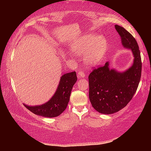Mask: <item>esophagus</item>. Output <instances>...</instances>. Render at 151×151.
Masks as SVG:
<instances>
[{
    "label": "esophagus",
    "mask_w": 151,
    "mask_h": 151,
    "mask_svg": "<svg viewBox=\"0 0 151 151\" xmlns=\"http://www.w3.org/2000/svg\"><path fill=\"white\" fill-rule=\"evenodd\" d=\"M77 75H78L79 77H85V73L83 70L81 69V68H80V69L78 71V72H77Z\"/></svg>",
    "instance_id": "1"
}]
</instances>
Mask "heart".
Masks as SVG:
<instances>
[{"instance_id":"1","label":"heart","mask_w":151,"mask_h":151,"mask_svg":"<svg viewBox=\"0 0 151 151\" xmlns=\"http://www.w3.org/2000/svg\"><path fill=\"white\" fill-rule=\"evenodd\" d=\"M106 50V42L101 36L87 35L76 40L71 45L70 52L77 55L84 53V60L87 65L93 66L98 63Z\"/></svg>"}]
</instances>
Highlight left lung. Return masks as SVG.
<instances>
[{
	"label": "left lung",
	"instance_id": "obj_1",
	"mask_svg": "<svg viewBox=\"0 0 151 151\" xmlns=\"http://www.w3.org/2000/svg\"><path fill=\"white\" fill-rule=\"evenodd\" d=\"M123 46L130 49L134 60L132 66L123 72L109 67V62L94 68L89 74V98L93 107L100 113L112 114L125 107L139 86L142 72L140 52L135 39L123 27L115 25Z\"/></svg>",
	"mask_w": 151,
	"mask_h": 151
}]
</instances>
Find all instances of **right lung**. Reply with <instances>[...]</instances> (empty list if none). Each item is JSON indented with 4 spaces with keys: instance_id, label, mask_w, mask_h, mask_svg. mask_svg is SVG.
Here are the masks:
<instances>
[{
    "instance_id": "obj_1",
    "label": "right lung",
    "mask_w": 151,
    "mask_h": 151,
    "mask_svg": "<svg viewBox=\"0 0 151 151\" xmlns=\"http://www.w3.org/2000/svg\"><path fill=\"white\" fill-rule=\"evenodd\" d=\"M77 79L75 71L67 73L61 77L55 93L47 103L35 106L24 104V106L37 115L48 118L59 116L67 106L72 87Z\"/></svg>"
}]
</instances>
